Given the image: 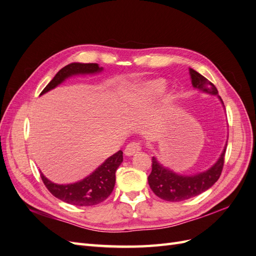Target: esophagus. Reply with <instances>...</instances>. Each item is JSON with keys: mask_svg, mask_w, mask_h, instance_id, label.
<instances>
[{"mask_svg": "<svg viewBox=\"0 0 256 256\" xmlns=\"http://www.w3.org/2000/svg\"><path fill=\"white\" fill-rule=\"evenodd\" d=\"M141 144L140 143H136V142H131L130 144H128L127 146H126V148H125V154L126 156H128V157H130V156H134V154H138V152L141 150Z\"/></svg>", "mask_w": 256, "mask_h": 256, "instance_id": "34e87169", "label": "esophagus"}]
</instances>
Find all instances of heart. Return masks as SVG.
I'll list each match as a JSON object with an SVG mask.
<instances>
[{"label": "heart", "mask_w": 256, "mask_h": 256, "mask_svg": "<svg viewBox=\"0 0 256 256\" xmlns=\"http://www.w3.org/2000/svg\"><path fill=\"white\" fill-rule=\"evenodd\" d=\"M166 88V82L162 79H154L146 81L131 90L124 100V108L127 111L138 110L140 108L148 104L152 100L160 95ZM173 94L164 92L160 97L161 110H166L173 102Z\"/></svg>", "instance_id": "obj_1"}]
</instances>
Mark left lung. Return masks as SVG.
<instances>
[{"mask_svg": "<svg viewBox=\"0 0 256 256\" xmlns=\"http://www.w3.org/2000/svg\"><path fill=\"white\" fill-rule=\"evenodd\" d=\"M189 72L193 88L205 94L216 95L224 106L221 97L218 95V90L212 82H209L205 76L196 72L194 69L189 68ZM226 145L219 159L210 168L204 172L191 175L176 173L173 170L161 164L156 157H152V173L148 176L150 189L157 196L168 202H182V200L194 198L205 192L219 180L223 168Z\"/></svg>", "mask_w": 256, "mask_h": 256, "instance_id": "obj_1", "label": "left lung"}]
</instances>
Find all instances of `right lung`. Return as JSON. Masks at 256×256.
Masks as SVG:
<instances>
[{"instance_id": "add662e5", "label": "right lung", "mask_w": 256, "mask_h": 256, "mask_svg": "<svg viewBox=\"0 0 256 256\" xmlns=\"http://www.w3.org/2000/svg\"><path fill=\"white\" fill-rule=\"evenodd\" d=\"M104 70L98 64L72 63L62 68L44 88L40 95L56 88L66 79L74 76L95 74ZM122 162V152L118 150L100 164L94 172L83 180L72 184H60L48 180L42 172L40 176L47 189L52 194L65 203L74 206H94L109 196L115 186V172Z\"/></svg>"}]
</instances>
